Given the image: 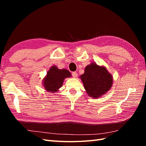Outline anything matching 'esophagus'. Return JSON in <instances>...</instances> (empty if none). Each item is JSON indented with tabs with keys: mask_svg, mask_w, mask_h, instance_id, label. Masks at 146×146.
Masks as SVG:
<instances>
[{
	"mask_svg": "<svg viewBox=\"0 0 146 146\" xmlns=\"http://www.w3.org/2000/svg\"><path fill=\"white\" fill-rule=\"evenodd\" d=\"M72 77L74 78H76L77 77V73L76 72H73L72 73Z\"/></svg>",
	"mask_w": 146,
	"mask_h": 146,
	"instance_id": "esophagus-1",
	"label": "esophagus"
}]
</instances>
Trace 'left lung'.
<instances>
[{"instance_id":"left-lung-1","label":"left lung","mask_w":146,"mask_h":146,"mask_svg":"<svg viewBox=\"0 0 146 146\" xmlns=\"http://www.w3.org/2000/svg\"><path fill=\"white\" fill-rule=\"evenodd\" d=\"M79 78L83 82L87 94L94 99L105 94L111 89L113 83V76L106 67L95 62L86 66L85 72Z\"/></svg>"}]
</instances>
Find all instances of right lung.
<instances>
[{
    "instance_id": "add662e5",
    "label": "right lung",
    "mask_w": 146,
    "mask_h": 146,
    "mask_svg": "<svg viewBox=\"0 0 146 146\" xmlns=\"http://www.w3.org/2000/svg\"><path fill=\"white\" fill-rule=\"evenodd\" d=\"M71 77V74L66 69H60L57 66H51L42 80V86L47 91L55 93L62 86L66 78Z\"/></svg>"
}]
</instances>
